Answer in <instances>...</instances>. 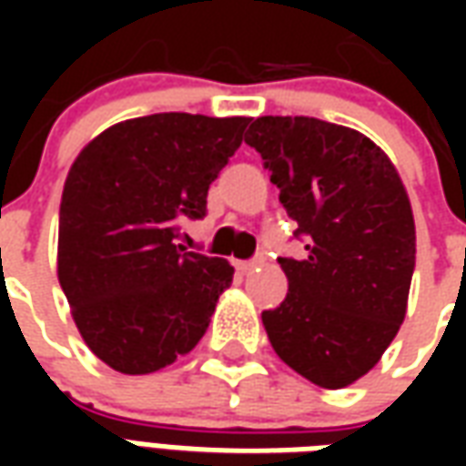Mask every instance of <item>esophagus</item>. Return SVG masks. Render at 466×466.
<instances>
[{"label": "esophagus", "instance_id": "obj_1", "mask_svg": "<svg viewBox=\"0 0 466 466\" xmlns=\"http://www.w3.org/2000/svg\"><path fill=\"white\" fill-rule=\"evenodd\" d=\"M262 262H264L262 257H257V259H249V262H237V269H239L242 274H247V272H252L254 267H259Z\"/></svg>", "mask_w": 466, "mask_h": 466}]
</instances>
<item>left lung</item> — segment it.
<instances>
[{"label": "left lung", "mask_w": 466, "mask_h": 466, "mask_svg": "<svg viewBox=\"0 0 466 466\" xmlns=\"http://www.w3.org/2000/svg\"><path fill=\"white\" fill-rule=\"evenodd\" d=\"M244 142L262 154L279 202L307 237L279 257L289 292L262 324L277 357L324 390L381 360L410 299L417 234L410 194L381 147L314 116H259Z\"/></svg>", "instance_id": "obj_1"}]
</instances>
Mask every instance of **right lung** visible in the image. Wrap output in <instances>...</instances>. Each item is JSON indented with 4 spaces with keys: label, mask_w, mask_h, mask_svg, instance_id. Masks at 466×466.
<instances>
[{
    "label": "right lung",
    "mask_w": 466,
    "mask_h": 466,
    "mask_svg": "<svg viewBox=\"0 0 466 466\" xmlns=\"http://www.w3.org/2000/svg\"><path fill=\"white\" fill-rule=\"evenodd\" d=\"M252 116H137L96 134L66 174L56 277L82 339L122 374H152L202 339L234 267L174 244L207 214Z\"/></svg>",
    "instance_id": "add662e5"
}]
</instances>
